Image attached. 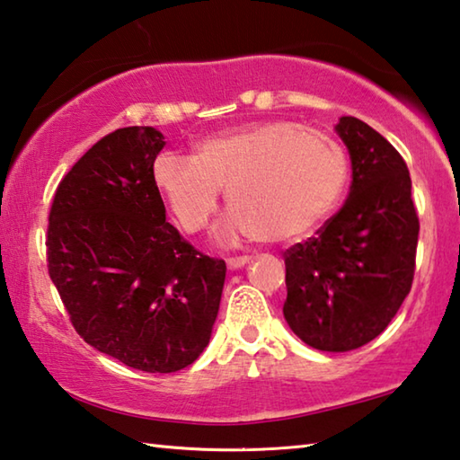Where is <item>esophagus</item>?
I'll use <instances>...</instances> for the list:
<instances>
[{
	"label": "esophagus",
	"mask_w": 460,
	"mask_h": 460,
	"mask_svg": "<svg viewBox=\"0 0 460 460\" xmlns=\"http://www.w3.org/2000/svg\"><path fill=\"white\" fill-rule=\"evenodd\" d=\"M249 261H252V257H249V255H237V257H229V259H227V267H229V270H239V267L247 265Z\"/></svg>",
	"instance_id": "esophagus-1"
}]
</instances>
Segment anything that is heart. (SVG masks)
I'll return each instance as SVG.
<instances>
[{
    "label": "heart",
    "instance_id": "1",
    "mask_svg": "<svg viewBox=\"0 0 460 460\" xmlns=\"http://www.w3.org/2000/svg\"><path fill=\"white\" fill-rule=\"evenodd\" d=\"M153 179L182 231H203L227 187L233 207L221 239L294 241L338 205L348 182V156L322 130L288 120L255 122L199 140L193 158L161 153Z\"/></svg>",
    "mask_w": 460,
    "mask_h": 460
}]
</instances>
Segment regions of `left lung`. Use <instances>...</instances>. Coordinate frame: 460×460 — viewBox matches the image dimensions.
Instances as JSON below:
<instances>
[{
  "instance_id": "8db88e82",
  "label": "left lung",
  "mask_w": 460,
  "mask_h": 460,
  "mask_svg": "<svg viewBox=\"0 0 460 460\" xmlns=\"http://www.w3.org/2000/svg\"><path fill=\"white\" fill-rule=\"evenodd\" d=\"M336 132L352 161L349 197L315 237L283 253V315L322 352L356 349L386 330L412 288L420 229L398 150L354 116Z\"/></svg>"
}]
</instances>
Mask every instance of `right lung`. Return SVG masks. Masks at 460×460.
I'll return each instance as SVG.
<instances>
[{
	"label": "right lung",
	"mask_w": 460,
	"mask_h": 460,
	"mask_svg": "<svg viewBox=\"0 0 460 460\" xmlns=\"http://www.w3.org/2000/svg\"><path fill=\"white\" fill-rule=\"evenodd\" d=\"M163 146L153 127L100 138L58 185L46 237L48 273L74 330L150 374L201 356L227 271L166 221L153 179Z\"/></svg>",
	"instance_id": "1"
}]
</instances>
